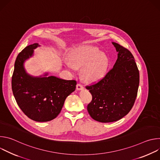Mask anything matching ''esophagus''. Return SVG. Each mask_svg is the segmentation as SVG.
<instances>
[{
  "label": "esophagus",
  "mask_w": 160,
  "mask_h": 160,
  "mask_svg": "<svg viewBox=\"0 0 160 160\" xmlns=\"http://www.w3.org/2000/svg\"><path fill=\"white\" fill-rule=\"evenodd\" d=\"M83 88V86L82 84L77 83V90H82Z\"/></svg>",
  "instance_id": "obj_1"
}]
</instances>
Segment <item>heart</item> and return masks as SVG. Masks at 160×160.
Returning <instances> with one entry per match:
<instances>
[{
	"label": "heart",
	"mask_w": 160,
	"mask_h": 160,
	"mask_svg": "<svg viewBox=\"0 0 160 160\" xmlns=\"http://www.w3.org/2000/svg\"><path fill=\"white\" fill-rule=\"evenodd\" d=\"M66 66L73 69L82 68V77L86 82H94L105 74L108 66L107 56L95 47L83 45L72 50L68 55Z\"/></svg>",
	"instance_id": "b5f03b06"
}]
</instances>
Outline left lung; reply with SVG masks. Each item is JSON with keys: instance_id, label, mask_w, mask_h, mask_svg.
Returning a JSON list of instances; mask_svg holds the SVG:
<instances>
[{"instance_id": "obj_1", "label": "left lung", "mask_w": 160, "mask_h": 160, "mask_svg": "<svg viewBox=\"0 0 160 160\" xmlns=\"http://www.w3.org/2000/svg\"><path fill=\"white\" fill-rule=\"evenodd\" d=\"M118 59L113 68L96 83L86 85L92 99L87 111L94 120L109 123L120 120L130 112L139 85V72L130 51L112 42Z\"/></svg>"}]
</instances>
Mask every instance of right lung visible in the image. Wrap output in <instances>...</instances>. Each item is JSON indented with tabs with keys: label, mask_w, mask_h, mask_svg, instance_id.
<instances>
[{
	"label": "right lung",
	"mask_w": 160,
	"mask_h": 160,
	"mask_svg": "<svg viewBox=\"0 0 160 160\" xmlns=\"http://www.w3.org/2000/svg\"><path fill=\"white\" fill-rule=\"evenodd\" d=\"M35 43L19 53L12 76V90L20 109L30 119L40 122L51 121L60 113L65 99L75 90L76 80L53 76L32 77L25 71L24 61L31 57Z\"/></svg>",
	"instance_id": "add662e5"
}]
</instances>
